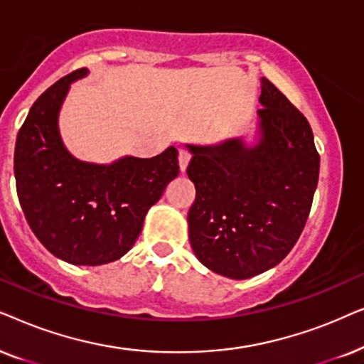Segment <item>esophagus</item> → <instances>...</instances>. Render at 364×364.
Here are the masks:
<instances>
[{
    "instance_id": "34e87169",
    "label": "esophagus",
    "mask_w": 364,
    "mask_h": 364,
    "mask_svg": "<svg viewBox=\"0 0 364 364\" xmlns=\"http://www.w3.org/2000/svg\"><path fill=\"white\" fill-rule=\"evenodd\" d=\"M190 159H191L190 151H186V149H179L178 161H179V169H181V171H186L188 163H190Z\"/></svg>"
}]
</instances>
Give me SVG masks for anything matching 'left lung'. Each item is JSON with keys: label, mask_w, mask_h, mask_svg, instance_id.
I'll return each instance as SVG.
<instances>
[{"label": "left lung", "mask_w": 364, "mask_h": 364, "mask_svg": "<svg viewBox=\"0 0 364 364\" xmlns=\"http://www.w3.org/2000/svg\"><path fill=\"white\" fill-rule=\"evenodd\" d=\"M259 139L186 144L196 198L188 211L191 248L206 268L246 279L281 263L306 225L319 154L303 113L261 77Z\"/></svg>", "instance_id": "1"}]
</instances>
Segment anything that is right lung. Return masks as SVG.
Wrapping results in <instances>:
<instances>
[{"label":"right lung","instance_id":"1","mask_svg":"<svg viewBox=\"0 0 364 364\" xmlns=\"http://www.w3.org/2000/svg\"><path fill=\"white\" fill-rule=\"evenodd\" d=\"M76 70L31 106L14 146V178L28 225L45 248L71 264L96 266L133 248L149 208L178 176V149L154 158L124 156L111 164L85 163L61 141L58 114Z\"/></svg>","mask_w":364,"mask_h":364}]
</instances>
